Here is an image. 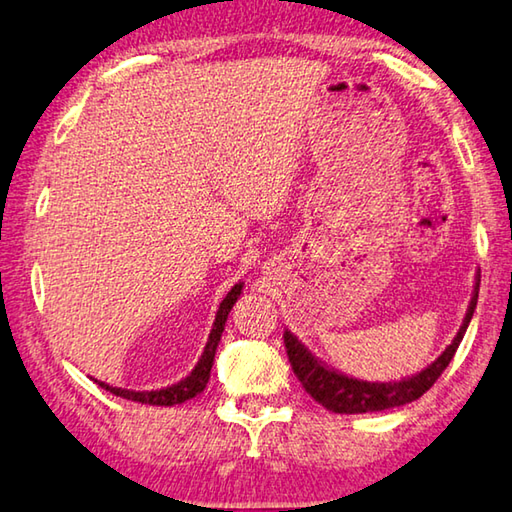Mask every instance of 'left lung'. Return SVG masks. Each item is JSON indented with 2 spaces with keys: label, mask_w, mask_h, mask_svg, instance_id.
Masks as SVG:
<instances>
[{
  "label": "left lung",
  "mask_w": 512,
  "mask_h": 512,
  "mask_svg": "<svg viewBox=\"0 0 512 512\" xmlns=\"http://www.w3.org/2000/svg\"><path fill=\"white\" fill-rule=\"evenodd\" d=\"M479 276H476V286L472 301H469V308L465 313L463 326H460L456 338L451 340V345L442 351V354L433 360L429 367H424L422 372L413 376H406L401 381H360L354 376H347L338 370H333L320 358H315L311 351H308L297 335L290 331L283 333V342H286V351L290 358L292 370L295 376L304 385V390L311 395L317 404H322L331 413L340 415H356V413H376V410H388L410 404V401L420 399L431 385L438 381V376L447 370V365L454 358L456 349L463 340V335L472 320L476 299H479Z\"/></svg>",
  "instance_id": "left-lung-1"
}]
</instances>
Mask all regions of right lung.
I'll use <instances>...</instances> for the list:
<instances>
[{
	"mask_svg": "<svg viewBox=\"0 0 512 512\" xmlns=\"http://www.w3.org/2000/svg\"><path fill=\"white\" fill-rule=\"evenodd\" d=\"M240 292H242V283H236V286L229 290V295L222 299L220 308H217L211 335H208V342L204 347V354H201L195 370H192L186 379H181L174 385H167V388H161V390H124V388H113V385H108L104 381H97V383L102 385L106 392H113L115 397L140 401V404H149V406H177V404H183V401L197 397L199 392H204L208 379H211V367H213L217 342L222 338L226 317H229L233 304L238 301Z\"/></svg>",
	"mask_w": 512,
	"mask_h": 512,
	"instance_id": "1",
	"label": "right lung"
}]
</instances>
